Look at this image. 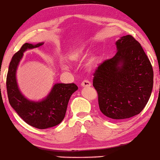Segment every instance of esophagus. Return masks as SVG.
I'll return each mask as SVG.
<instances>
[{
    "label": "esophagus",
    "instance_id": "esophagus-1",
    "mask_svg": "<svg viewBox=\"0 0 160 160\" xmlns=\"http://www.w3.org/2000/svg\"><path fill=\"white\" fill-rule=\"evenodd\" d=\"M81 86L83 87H89V86H91V82L89 80H85L81 82Z\"/></svg>",
    "mask_w": 160,
    "mask_h": 160
}]
</instances>
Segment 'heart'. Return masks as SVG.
Wrapping results in <instances>:
<instances>
[{
    "label": "heart",
    "mask_w": 160,
    "mask_h": 160,
    "mask_svg": "<svg viewBox=\"0 0 160 160\" xmlns=\"http://www.w3.org/2000/svg\"><path fill=\"white\" fill-rule=\"evenodd\" d=\"M80 52H82V49H78V50L77 51V52H76V54H78V53H80Z\"/></svg>",
    "instance_id": "1"
}]
</instances>
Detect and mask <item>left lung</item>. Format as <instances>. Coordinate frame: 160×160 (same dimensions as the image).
Returning <instances> with one entry per match:
<instances>
[{
	"instance_id": "obj_1",
	"label": "left lung",
	"mask_w": 160,
	"mask_h": 160,
	"mask_svg": "<svg viewBox=\"0 0 160 160\" xmlns=\"http://www.w3.org/2000/svg\"><path fill=\"white\" fill-rule=\"evenodd\" d=\"M116 45L115 56L95 69L92 85L102 113L121 120L138 114L146 106L153 89V71L134 37H122Z\"/></svg>"
}]
</instances>
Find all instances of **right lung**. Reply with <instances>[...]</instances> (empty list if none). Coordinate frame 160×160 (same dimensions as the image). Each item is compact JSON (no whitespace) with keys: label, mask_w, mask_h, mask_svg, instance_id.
Listing matches in <instances>:
<instances>
[{"label":"right lung","mask_w":160,"mask_h":160,"mask_svg":"<svg viewBox=\"0 0 160 160\" xmlns=\"http://www.w3.org/2000/svg\"><path fill=\"white\" fill-rule=\"evenodd\" d=\"M43 44V43L36 45L25 43L22 46L19 50L12 56L6 82L10 105L26 123L40 129L56 126L63 120L69 99L78 89L75 83H56L48 96L39 102L28 101L21 94L16 78L19 62L26 49L39 47Z\"/></svg>","instance_id":"1"}]
</instances>
